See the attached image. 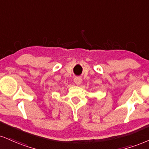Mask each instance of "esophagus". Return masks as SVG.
<instances>
[{"label": "esophagus", "instance_id": "1", "mask_svg": "<svg viewBox=\"0 0 149 149\" xmlns=\"http://www.w3.org/2000/svg\"><path fill=\"white\" fill-rule=\"evenodd\" d=\"M74 82L76 83V85H80V84L82 83L81 78H80V77H76V78H74Z\"/></svg>", "mask_w": 149, "mask_h": 149}]
</instances>
